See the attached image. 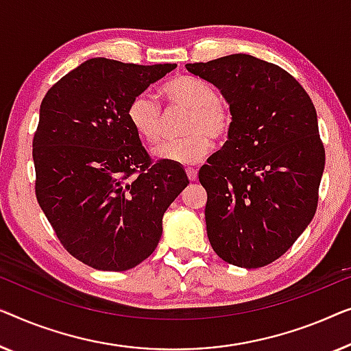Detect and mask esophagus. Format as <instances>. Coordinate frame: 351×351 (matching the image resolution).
<instances>
[{
  "label": "esophagus",
  "instance_id": "1",
  "mask_svg": "<svg viewBox=\"0 0 351 351\" xmlns=\"http://www.w3.org/2000/svg\"><path fill=\"white\" fill-rule=\"evenodd\" d=\"M186 175H187V178H189V181H195L197 176H199L195 169H186Z\"/></svg>",
  "mask_w": 351,
  "mask_h": 351
}]
</instances>
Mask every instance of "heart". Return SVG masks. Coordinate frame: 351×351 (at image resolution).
I'll return each mask as SVG.
<instances>
[{
  "mask_svg": "<svg viewBox=\"0 0 351 351\" xmlns=\"http://www.w3.org/2000/svg\"><path fill=\"white\" fill-rule=\"evenodd\" d=\"M162 95L173 106L184 108L189 116L184 122L187 136L164 141L154 149L160 160L181 165H195L206 159L215 141H224L234 127V114L218 92L204 79L180 75L160 87ZM127 121L133 132L147 145H157L162 136V110L149 93H138L127 106Z\"/></svg>",
  "mask_w": 351,
  "mask_h": 351,
  "instance_id": "1",
  "label": "heart"
}]
</instances>
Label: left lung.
<instances>
[{"label":"left lung","instance_id":"1","mask_svg":"<svg viewBox=\"0 0 351 351\" xmlns=\"http://www.w3.org/2000/svg\"><path fill=\"white\" fill-rule=\"evenodd\" d=\"M187 71L216 86L234 127L199 171L215 253L245 269L269 265L313 219L324 170L312 98L275 63L234 53Z\"/></svg>","mask_w":351,"mask_h":351}]
</instances>
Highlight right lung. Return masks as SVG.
I'll use <instances>...</instances> for the list:
<instances>
[{"mask_svg": "<svg viewBox=\"0 0 351 351\" xmlns=\"http://www.w3.org/2000/svg\"><path fill=\"white\" fill-rule=\"evenodd\" d=\"M175 66L90 58L43 98L34 194L63 248L97 270L151 256L164 213L189 184L181 165L151 159L127 121L132 98Z\"/></svg>", "mask_w": 351, "mask_h": 351, "instance_id": "add662e5", "label": "right lung"}]
</instances>
